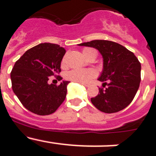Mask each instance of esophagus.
I'll list each match as a JSON object with an SVG mask.
<instances>
[{
	"instance_id": "esophagus-1",
	"label": "esophagus",
	"mask_w": 156,
	"mask_h": 156,
	"mask_svg": "<svg viewBox=\"0 0 156 156\" xmlns=\"http://www.w3.org/2000/svg\"><path fill=\"white\" fill-rule=\"evenodd\" d=\"M82 85H83V86L87 87H88L90 86V84H88V83H82Z\"/></svg>"
}]
</instances>
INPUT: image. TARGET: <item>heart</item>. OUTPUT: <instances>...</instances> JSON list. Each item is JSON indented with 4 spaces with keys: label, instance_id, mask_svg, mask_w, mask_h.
I'll use <instances>...</instances> for the list:
<instances>
[{
    "label": "heart",
    "instance_id": "obj_1",
    "mask_svg": "<svg viewBox=\"0 0 156 156\" xmlns=\"http://www.w3.org/2000/svg\"><path fill=\"white\" fill-rule=\"evenodd\" d=\"M93 52H96L94 49L89 48H85L83 49V55L85 58L90 56ZM62 66L66 64V58H64L62 62ZM97 76V73L94 69H72L67 72L66 73V78L68 80L73 81V82L82 83H85L94 78Z\"/></svg>",
    "mask_w": 156,
    "mask_h": 156
}]
</instances>
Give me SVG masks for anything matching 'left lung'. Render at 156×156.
Segmentation results:
<instances>
[{
  "label": "left lung",
  "instance_id": "obj_1",
  "mask_svg": "<svg viewBox=\"0 0 156 156\" xmlns=\"http://www.w3.org/2000/svg\"><path fill=\"white\" fill-rule=\"evenodd\" d=\"M79 45L96 48L103 57V71L98 78L103 82V87L99 88L96 97L91 98L92 104L105 113H114L127 107L140 82L141 67L134 54L119 44L105 40Z\"/></svg>",
  "mask_w": 156,
  "mask_h": 156
}]
</instances>
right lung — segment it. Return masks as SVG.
Listing matches in <instances>:
<instances>
[{
  "label": "right lung",
  "instance_id": "right-lung-1",
  "mask_svg": "<svg viewBox=\"0 0 156 156\" xmlns=\"http://www.w3.org/2000/svg\"><path fill=\"white\" fill-rule=\"evenodd\" d=\"M66 50L58 44L44 43L30 48L16 61L11 72L12 90L29 111L40 115L54 113L62 104L69 81L48 84L49 76H58Z\"/></svg>",
  "mask_w": 156,
  "mask_h": 156
}]
</instances>
